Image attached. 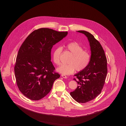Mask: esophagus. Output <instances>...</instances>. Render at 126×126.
Returning a JSON list of instances; mask_svg holds the SVG:
<instances>
[{
    "mask_svg": "<svg viewBox=\"0 0 126 126\" xmlns=\"http://www.w3.org/2000/svg\"><path fill=\"white\" fill-rule=\"evenodd\" d=\"M61 76H62L63 78H68L67 76H66L65 75H64V74H62V75H61Z\"/></svg>",
    "mask_w": 126,
    "mask_h": 126,
    "instance_id": "1",
    "label": "esophagus"
}]
</instances>
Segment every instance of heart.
I'll return each mask as SVG.
<instances>
[{"instance_id": "1", "label": "heart", "mask_w": 126, "mask_h": 126, "mask_svg": "<svg viewBox=\"0 0 126 126\" xmlns=\"http://www.w3.org/2000/svg\"><path fill=\"white\" fill-rule=\"evenodd\" d=\"M66 50L69 52L71 56L69 58L67 64H62L57 68L59 73L69 75L73 73L75 69L77 71L85 70L89 65L91 60L90 52L83 50V47L77 42L73 41L68 43L65 46ZM63 52L61 46L57 47L53 53V60L56 65L60 64V57Z\"/></svg>"}]
</instances>
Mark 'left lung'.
<instances>
[{"label":"left lung","instance_id":"8db88e82","mask_svg":"<svg viewBox=\"0 0 126 126\" xmlns=\"http://www.w3.org/2000/svg\"><path fill=\"white\" fill-rule=\"evenodd\" d=\"M88 38L91 47V60L88 66L74 76L78 85L70 95L78 103H85L96 98L101 92L107 74V60L100 42L88 32L78 31Z\"/></svg>","mask_w":126,"mask_h":126}]
</instances>
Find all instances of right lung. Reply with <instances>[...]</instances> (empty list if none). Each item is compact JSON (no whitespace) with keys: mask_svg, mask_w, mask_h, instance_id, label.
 Masks as SVG:
<instances>
[{"mask_svg":"<svg viewBox=\"0 0 126 126\" xmlns=\"http://www.w3.org/2000/svg\"><path fill=\"white\" fill-rule=\"evenodd\" d=\"M68 32L42 28L31 32L22 44L14 66L16 84L27 98L39 100L51 91L60 75L51 61L53 46Z\"/></svg>","mask_w":126,"mask_h":126,"instance_id":"right-lung-1","label":"right lung"}]
</instances>
